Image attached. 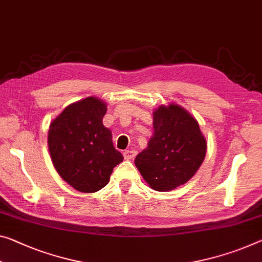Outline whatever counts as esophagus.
I'll return each mask as SVG.
<instances>
[{"label":"esophagus","instance_id":"obj_1","mask_svg":"<svg viewBox=\"0 0 262 262\" xmlns=\"http://www.w3.org/2000/svg\"><path fill=\"white\" fill-rule=\"evenodd\" d=\"M123 155H124V158H125L126 160H130V159H134L135 157L137 156V151H135V150H126V151L123 152Z\"/></svg>","mask_w":262,"mask_h":262}]
</instances>
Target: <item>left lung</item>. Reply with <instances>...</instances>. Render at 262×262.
<instances>
[{
    "label": "left lung",
    "instance_id": "8db88e82",
    "mask_svg": "<svg viewBox=\"0 0 262 262\" xmlns=\"http://www.w3.org/2000/svg\"><path fill=\"white\" fill-rule=\"evenodd\" d=\"M155 135L135 164L157 191H170L188 182L206 155V140L199 124L176 104L154 112Z\"/></svg>",
    "mask_w": 262,
    "mask_h": 262
}]
</instances>
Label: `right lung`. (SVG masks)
<instances>
[{"label": "right lung", "instance_id": "1", "mask_svg": "<svg viewBox=\"0 0 262 262\" xmlns=\"http://www.w3.org/2000/svg\"><path fill=\"white\" fill-rule=\"evenodd\" d=\"M105 112V104L88 97L64 108L50 124L48 144L52 163L77 191H99L124 159L114 147L111 131L103 125Z\"/></svg>", "mask_w": 262, "mask_h": 262}]
</instances>
